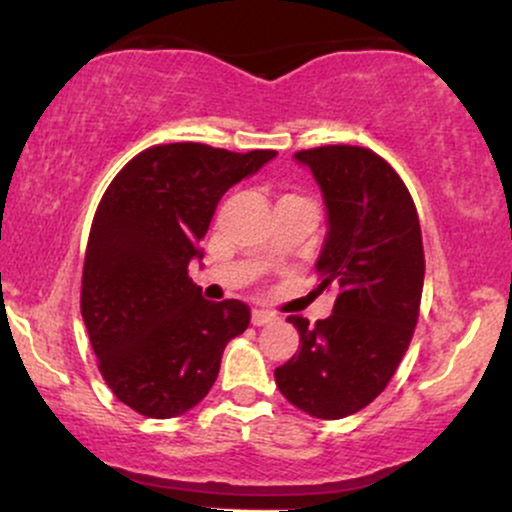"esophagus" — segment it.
<instances>
[{"mask_svg":"<svg viewBox=\"0 0 512 512\" xmlns=\"http://www.w3.org/2000/svg\"><path fill=\"white\" fill-rule=\"evenodd\" d=\"M250 320L255 327H264V325H269V322H274L276 315L269 313V310H252Z\"/></svg>","mask_w":512,"mask_h":512,"instance_id":"esophagus-1","label":"esophagus"}]
</instances>
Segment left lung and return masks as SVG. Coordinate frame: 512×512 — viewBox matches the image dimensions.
<instances>
[{"label": "left lung", "instance_id": "8db88e82", "mask_svg": "<svg viewBox=\"0 0 512 512\" xmlns=\"http://www.w3.org/2000/svg\"><path fill=\"white\" fill-rule=\"evenodd\" d=\"M293 158L310 168L325 199L317 293L337 298L315 327L289 317L301 349L274 378L293 407L344 419L385 390L409 349L424 291L421 226L404 182L373 151L320 146Z\"/></svg>", "mask_w": 512, "mask_h": 512}]
</instances>
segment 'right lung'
<instances>
[{
  "label": "right lung",
  "instance_id": "add662e5",
  "mask_svg": "<svg viewBox=\"0 0 512 512\" xmlns=\"http://www.w3.org/2000/svg\"><path fill=\"white\" fill-rule=\"evenodd\" d=\"M274 156L151 146L105 190L88 236L81 317L103 380L139 414L170 419L197 407L226 344L248 330V305L202 298L187 267L204 257L199 240L221 197Z\"/></svg>",
  "mask_w": 512,
  "mask_h": 512
}]
</instances>
